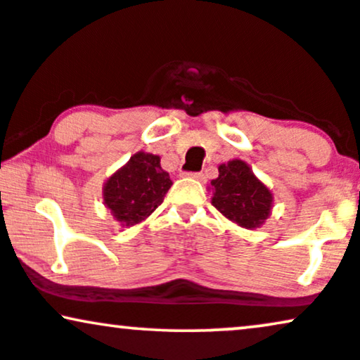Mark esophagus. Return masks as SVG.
I'll return each instance as SVG.
<instances>
[{
    "mask_svg": "<svg viewBox=\"0 0 360 360\" xmlns=\"http://www.w3.org/2000/svg\"><path fill=\"white\" fill-rule=\"evenodd\" d=\"M189 177H193V179H198V181H204L206 177H204V172H188Z\"/></svg>",
    "mask_w": 360,
    "mask_h": 360,
    "instance_id": "esophagus-1",
    "label": "esophagus"
}]
</instances>
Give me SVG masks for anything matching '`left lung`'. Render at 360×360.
<instances>
[{
	"mask_svg": "<svg viewBox=\"0 0 360 360\" xmlns=\"http://www.w3.org/2000/svg\"><path fill=\"white\" fill-rule=\"evenodd\" d=\"M212 206L240 227L252 229L269 216L272 194L244 161L234 159L219 166V177L211 181Z\"/></svg>",
	"mask_w": 360,
	"mask_h": 360,
	"instance_id": "1",
	"label": "left lung"
}]
</instances>
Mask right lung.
<instances>
[{"label":"right lung","instance_id":"right-lung-1","mask_svg":"<svg viewBox=\"0 0 360 360\" xmlns=\"http://www.w3.org/2000/svg\"><path fill=\"white\" fill-rule=\"evenodd\" d=\"M159 156L138 153L104 184V204L121 226H134L165 201L172 181Z\"/></svg>","mask_w":360,"mask_h":360}]
</instances>
